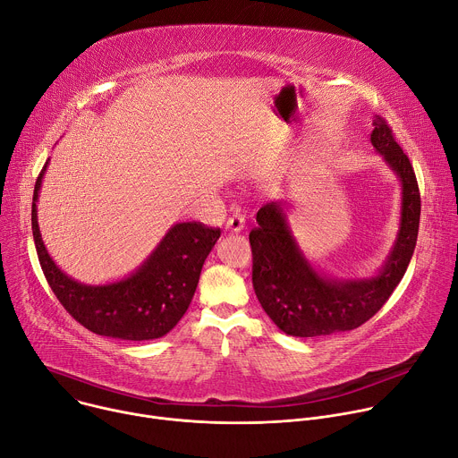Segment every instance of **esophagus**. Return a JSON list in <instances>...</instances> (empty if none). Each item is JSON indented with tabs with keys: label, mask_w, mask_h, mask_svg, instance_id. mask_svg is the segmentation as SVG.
Returning a JSON list of instances; mask_svg holds the SVG:
<instances>
[{
	"label": "esophagus",
	"mask_w": 458,
	"mask_h": 458,
	"mask_svg": "<svg viewBox=\"0 0 458 458\" xmlns=\"http://www.w3.org/2000/svg\"><path fill=\"white\" fill-rule=\"evenodd\" d=\"M244 228V216L239 212V210H235L230 217H228V221H226V230L228 232H241Z\"/></svg>",
	"instance_id": "obj_1"
}]
</instances>
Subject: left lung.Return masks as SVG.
<instances>
[{
  "label": "left lung",
  "mask_w": 458,
  "mask_h": 458,
  "mask_svg": "<svg viewBox=\"0 0 458 458\" xmlns=\"http://www.w3.org/2000/svg\"><path fill=\"white\" fill-rule=\"evenodd\" d=\"M371 145L403 184L401 228L382 270L369 279H330L311 268L286 223L283 203H267L250 232L251 283L255 295L277 324L293 337H318L359 328L394 293L411 260L420 221V193L413 166L389 124L373 119Z\"/></svg>",
  "instance_id": "1"
}]
</instances>
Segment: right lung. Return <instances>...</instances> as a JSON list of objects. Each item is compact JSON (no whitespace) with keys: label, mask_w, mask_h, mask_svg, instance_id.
Returning a JSON list of instances; mask_svg holds the SVG:
<instances>
[{"label":"right lung","mask_w":458,"mask_h":458,"mask_svg":"<svg viewBox=\"0 0 458 458\" xmlns=\"http://www.w3.org/2000/svg\"><path fill=\"white\" fill-rule=\"evenodd\" d=\"M32 198V235L41 270L57 301L87 330L121 341H150L166 335L188 310L205 259L221 230L203 223L174 225L145 263L123 281L89 286L63 274L50 259L38 226V195Z\"/></svg>","instance_id":"1"}]
</instances>
